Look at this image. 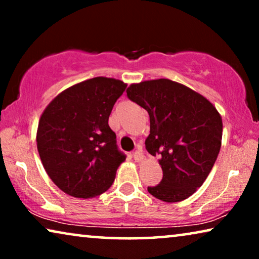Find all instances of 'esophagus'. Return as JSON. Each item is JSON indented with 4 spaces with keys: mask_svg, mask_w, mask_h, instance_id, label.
<instances>
[{
    "mask_svg": "<svg viewBox=\"0 0 259 259\" xmlns=\"http://www.w3.org/2000/svg\"><path fill=\"white\" fill-rule=\"evenodd\" d=\"M133 159L136 161H141L144 159V154L139 150H136L133 152Z\"/></svg>",
    "mask_w": 259,
    "mask_h": 259,
    "instance_id": "1",
    "label": "esophagus"
}]
</instances>
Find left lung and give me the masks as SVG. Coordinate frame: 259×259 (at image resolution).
Masks as SVG:
<instances>
[{
  "label": "left lung",
  "mask_w": 259,
  "mask_h": 259,
  "mask_svg": "<svg viewBox=\"0 0 259 259\" xmlns=\"http://www.w3.org/2000/svg\"><path fill=\"white\" fill-rule=\"evenodd\" d=\"M127 97L150 115L148 153L160 157L161 182L148 186L166 203L186 199L203 185L222 145L223 122L203 95L168 79L134 83Z\"/></svg>",
  "instance_id": "left-lung-1"
}]
</instances>
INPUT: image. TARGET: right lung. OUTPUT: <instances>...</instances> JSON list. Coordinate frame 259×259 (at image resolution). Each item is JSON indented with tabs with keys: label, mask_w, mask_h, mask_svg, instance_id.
Here are the masks:
<instances>
[{
	"label": "right lung",
	"mask_w": 259,
	"mask_h": 259,
	"mask_svg": "<svg viewBox=\"0 0 259 259\" xmlns=\"http://www.w3.org/2000/svg\"><path fill=\"white\" fill-rule=\"evenodd\" d=\"M126 87L120 80L94 77L63 91L42 113L38 154L49 178L69 196L104 193L125 161L108 118Z\"/></svg>",
	"instance_id": "right-lung-1"
}]
</instances>
